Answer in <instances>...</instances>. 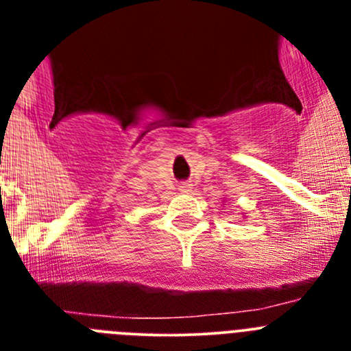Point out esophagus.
<instances>
[{"mask_svg":"<svg viewBox=\"0 0 351 351\" xmlns=\"http://www.w3.org/2000/svg\"><path fill=\"white\" fill-rule=\"evenodd\" d=\"M191 190V184H182V186H179V191H181V193H188V191Z\"/></svg>","mask_w":351,"mask_h":351,"instance_id":"obj_1","label":"esophagus"}]
</instances>
